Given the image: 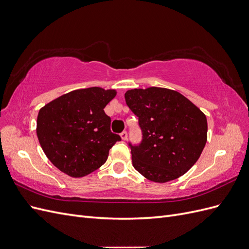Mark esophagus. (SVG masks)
Returning <instances> with one entry per match:
<instances>
[{
  "label": "esophagus",
  "mask_w": 249,
  "mask_h": 249,
  "mask_svg": "<svg viewBox=\"0 0 249 249\" xmlns=\"http://www.w3.org/2000/svg\"><path fill=\"white\" fill-rule=\"evenodd\" d=\"M120 137H122L123 140H126L127 139V133L125 131L123 132L122 134H120Z\"/></svg>",
  "instance_id": "1"
}]
</instances>
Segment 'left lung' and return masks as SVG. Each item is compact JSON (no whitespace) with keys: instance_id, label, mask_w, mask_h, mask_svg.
Listing matches in <instances>:
<instances>
[{"instance_id":"left-lung-1","label":"left lung","mask_w":249,"mask_h":249,"mask_svg":"<svg viewBox=\"0 0 249 249\" xmlns=\"http://www.w3.org/2000/svg\"><path fill=\"white\" fill-rule=\"evenodd\" d=\"M139 118L143 139L131 146L133 166L156 183L173 180L189 170L200 157L208 138L207 117L176 90L135 88L124 94Z\"/></svg>"}]
</instances>
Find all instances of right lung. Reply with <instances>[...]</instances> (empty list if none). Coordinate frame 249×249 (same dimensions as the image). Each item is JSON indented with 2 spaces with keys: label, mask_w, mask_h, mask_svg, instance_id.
<instances>
[{
  "label": "right lung",
  "mask_w": 249,
  "mask_h": 249,
  "mask_svg": "<svg viewBox=\"0 0 249 249\" xmlns=\"http://www.w3.org/2000/svg\"><path fill=\"white\" fill-rule=\"evenodd\" d=\"M115 89H77L53 100L39 110L36 134L55 167L71 178L85 177L107 161L109 149L120 141L110 130L104 109Z\"/></svg>",
  "instance_id": "right-lung-1"
}]
</instances>
